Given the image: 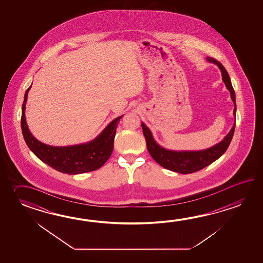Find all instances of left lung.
I'll use <instances>...</instances> for the list:
<instances>
[{
    "instance_id": "8db88e82",
    "label": "left lung",
    "mask_w": 263,
    "mask_h": 263,
    "mask_svg": "<svg viewBox=\"0 0 263 263\" xmlns=\"http://www.w3.org/2000/svg\"><path fill=\"white\" fill-rule=\"evenodd\" d=\"M206 60L215 64L222 73V80L224 83L226 87L229 90L230 98L234 104L233 116L234 118H236V110H237L236 97H235L234 89L231 84L229 73L226 70L223 65L220 62L216 61L214 58L207 57ZM141 125H142L145 142H146L147 151L149 152L151 156L154 159V161L165 169L180 174L194 173L215 162L228 149L233 137L235 129L234 123L231 129L229 130V134L224 136V138L220 143L213 145L212 147H209L207 149L178 151H171V149L162 147V145H159L155 141L148 127H146L144 122H142Z\"/></svg>"
}]
</instances>
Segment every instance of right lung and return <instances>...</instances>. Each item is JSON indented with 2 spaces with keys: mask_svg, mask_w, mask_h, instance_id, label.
<instances>
[{
  "mask_svg": "<svg viewBox=\"0 0 263 263\" xmlns=\"http://www.w3.org/2000/svg\"><path fill=\"white\" fill-rule=\"evenodd\" d=\"M31 86L24 95L21 121L23 138L30 151L42 162L61 173L76 175L101 168L112 154L117 127L123 116L115 118L101 134L89 142L67 146L46 145L31 134L26 123L25 105Z\"/></svg>",
  "mask_w": 263,
  "mask_h": 263,
  "instance_id": "right-lung-1",
  "label": "right lung"
}]
</instances>
